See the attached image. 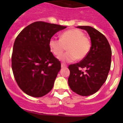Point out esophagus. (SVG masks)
<instances>
[{
	"mask_svg": "<svg viewBox=\"0 0 123 123\" xmlns=\"http://www.w3.org/2000/svg\"><path fill=\"white\" fill-rule=\"evenodd\" d=\"M61 67H62V68H66V67H67V65H65V64H64V63H62V65H61Z\"/></svg>",
	"mask_w": 123,
	"mask_h": 123,
	"instance_id": "obj_1",
	"label": "esophagus"
}]
</instances>
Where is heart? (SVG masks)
<instances>
[{
	"instance_id": "1",
	"label": "heart",
	"mask_w": 123,
	"mask_h": 123,
	"mask_svg": "<svg viewBox=\"0 0 123 123\" xmlns=\"http://www.w3.org/2000/svg\"><path fill=\"white\" fill-rule=\"evenodd\" d=\"M67 47L68 51L60 57L65 62H72L78 58L84 59L86 57L91 48V42L84 33L78 29H71L64 31L60 39L51 38L49 47L56 56H60Z\"/></svg>"
}]
</instances>
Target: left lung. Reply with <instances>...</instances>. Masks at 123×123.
I'll return each mask as SVG.
<instances>
[{"label":"left lung","mask_w":123,"mask_h":123,"mask_svg":"<svg viewBox=\"0 0 123 123\" xmlns=\"http://www.w3.org/2000/svg\"><path fill=\"white\" fill-rule=\"evenodd\" d=\"M78 28L88 32L91 48L85 58L69 65L68 84L78 95L88 96L97 92L106 81L110 69L111 49L105 36L95 28L88 26ZM81 69H85L86 71L83 72Z\"/></svg>","instance_id":"obj_1"}]
</instances>
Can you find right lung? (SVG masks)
I'll use <instances>...</instances> for the list:
<instances>
[{"mask_svg":"<svg viewBox=\"0 0 123 123\" xmlns=\"http://www.w3.org/2000/svg\"><path fill=\"white\" fill-rule=\"evenodd\" d=\"M66 28L36 21L24 28L16 38L12 68L18 86L28 95L41 97L52 89L61 63L50 52L49 41Z\"/></svg>","mask_w":123,"mask_h":123,"instance_id":"add662e5","label":"right lung"}]
</instances>
